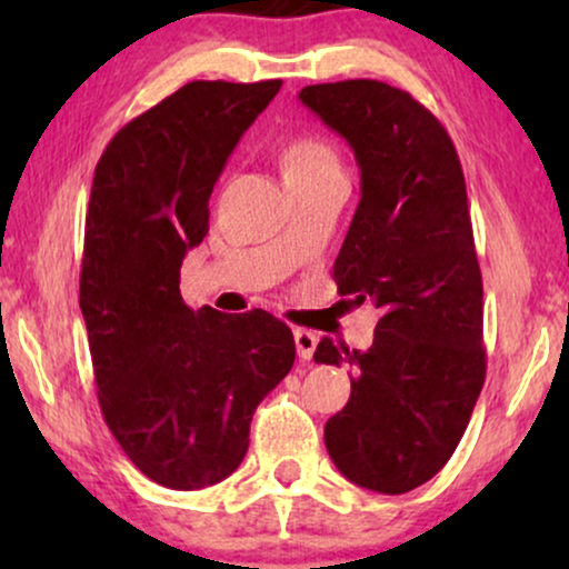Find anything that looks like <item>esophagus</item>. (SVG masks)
<instances>
[{
  "label": "esophagus",
  "instance_id": "34e87169",
  "mask_svg": "<svg viewBox=\"0 0 569 569\" xmlns=\"http://www.w3.org/2000/svg\"><path fill=\"white\" fill-rule=\"evenodd\" d=\"M295 347H298V357L300 360H310L318 347V337L313 331L306 329H295Z\"/></svg>",
  "mask_w": 569,
  "mask_h": 569
}]
</instances>
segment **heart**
I'll list each match as a JSON object with an SVG mask.
<instances>
[{
	"instance_id": "obj_1",
	"label": "heart",
	"mask_w": 569,
	"mask_h": 569,
	"mask_svg": "<svg viewBox=\"0 0 569 569\" xmlns=\"http://www.w3.org/2000/svg\"><path fill=\"white\" fill-rule=\"evenodd\" d=\"M284 181H308L331 170H341L333 147L318 134H295L279 152Z\"/></svg>"
}]
</instances>
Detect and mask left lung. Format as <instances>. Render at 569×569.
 I'll return each mask as SVG.
<instances>
[{
	"mask_svg": "<svg viewBox=\"0 0 569 569\" xmlns=\"http://www.w3.org/2000/svg\"><path fill=\"white\" fill-rule=\"evenodd\" d=\"M298 98L360 166L333 279L349 302L380 310L365 352L329 337L316 347V362L352 370L326 450L357 487L403 495L448 463L485 386V290L463 170L442 123L399 88L345 80Z\"/></svg>",
	"mask_w": 569,
	"mask_h": 569,
	"instance_id": "obj_1",
	"label": "left lung"
}]
</instances>
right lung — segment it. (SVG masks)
I'll use <instances>...</instances> for the list:
<instances>
[{
	"label": "right lung",
	"instance_id": "right-lung-1",
	"mask_svg": "<svg viewBox=\"0 0 569 569\" xmlns=\"http://www.w3.org/2000/svg\"><path fill=\"white\" fill-rule=\"evenodd\" d=\"M279 88L183 84L108 142L92 178L80 308L100 409L129 461L168 489L230 477L256 407L295 362L279 318L191 310L178 287L224 162Z\"/></svg>",
	"mask_w": 569,
	"mask_h": 569
}]
</instances>
